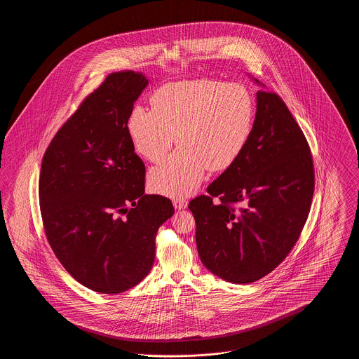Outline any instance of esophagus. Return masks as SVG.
Returning <instances> with one entry per match:
<instances>
[{"label":"esophagus","mask_w":359,"mask_h":359,"mask_svg":"<svg viewBox=\"0 0 359 359\" xmlns=\"http://www.w3.org/2000/svg\"><path fill=\"white\" fill-rule=\"evenodd\" d=\"M173 205L176 210H183L187 207V201L184 198H175L173 199Z\"/></svg>","instance_id":"34e87169"}]
</instances>
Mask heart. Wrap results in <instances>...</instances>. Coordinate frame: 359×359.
Returning <instances> with one entry per match:
<instances>
[{
	"label": "heart",
	"instance_id": "obj_1",
	"mask_svg": "<svg viewBox=\"0 0 359 359\" xmlns=\"http://www.w3.org/2000/svg\"><path fill=\"white\" fill-rule=\"evenodd\" d=\"M151 106L132 109L128 132L137 152L149 161L161 160L177 137L180 148L148 175L149 187L161 195L187 196L207 170L233 165L253 132V97L236 83L205 79L163 86Z\"/></svg>",
	"mask_w": 359,
	"mask_h": 359
}]
</instances>
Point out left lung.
Masks as SVG:
<instances>
[{"mask_svg":"<svg viewBox=\"0 0 359 359\" xmlns=\"http://www.w3.org/2000/svg\"><path fill=\"white\" fill-rule=\"evenodd\" d=\"M313 189V161L304 133L276 93L259 90L246 148L207 187L208 195L188 205L203 265L234 284L271 273L300 237ZM214 197L220 198L218 204Z\"/></svg>","mask_w":359,"mask_h":359,"instance_id":"1","label":"left lung"}]
</instances>
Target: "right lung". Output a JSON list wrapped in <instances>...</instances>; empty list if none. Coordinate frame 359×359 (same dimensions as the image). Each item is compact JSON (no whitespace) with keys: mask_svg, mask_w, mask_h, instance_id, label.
I'll return each instance as SVG.
<instances>
[{"mask_svg":"<svg viewBox=\"0 0 359 359\" xmlns=\"http://www.w3.org/2000/svg\"><path fill=\"white\" fill-rule=\"evenodd\" d=\"M148 85L135 71L107 75L52 138L39 179L40 211L52 250L78 283L121 293L152 269L158 227L173 215L147 195L145 165L128 132Z\"/></svg>","mask_w":359,"mask_h":359,"instance_id":"obj_1","label":"right lung"}]
</instances>
